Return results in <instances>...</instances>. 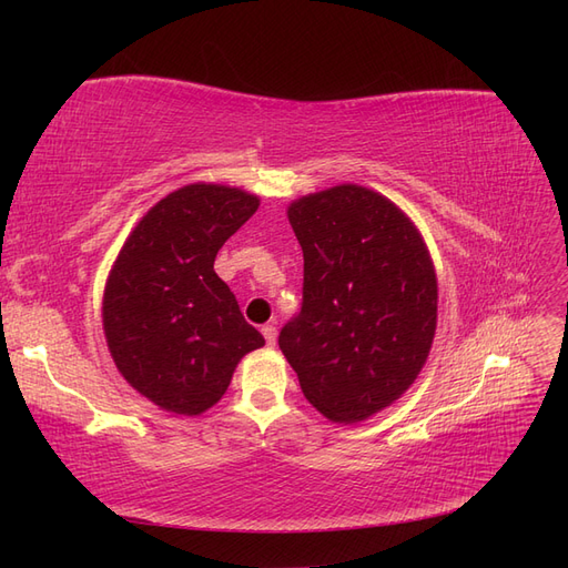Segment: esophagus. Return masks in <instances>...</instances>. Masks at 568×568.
I'll use <instances>...</instances> for the list:
<instances>
[{
	"instance_id": "34e87169",
	"label": "esophagus",
	"mask_w": 568,
	"mask_h": 568,
	"mask_svg": "<svg viewBox=\"0 0 568 568\" xmlns=\"http://www.w3.org/2000/svg\"><path fill=\"white\" fill-rule=\"evenodd\" d=\"M261 332H263V336L267 341V346H274V341H277V329H274V324H265Z\"/></svg>"
}]
</instances>
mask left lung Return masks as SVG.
I'll use <instances>...</instances> for the list:
<instances>
[{
  "mask_svg": "<svg viewBox=\"0 0 568 568\" xmlns=\"http://www.w3.org/2000/svg\"><path fill=\"white\" fill-rule=\"evenodd\" d=\"M286 215L303 248V307L280 348L326 419L365 422L403 398L432 353V253L403 209L359 184L305 194Z\"/></svg>",
  "mask_w": 568,
  "mask_h": 568,
  "instance_id": "8db88e82",
  "label": "left lung"
}]
</instances>
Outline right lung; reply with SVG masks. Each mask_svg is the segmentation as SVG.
Segmentation results:
<instances>
[{
	"label": "right lung",
	"mask_w": 568,
	"mask_h": 568,
	"mask_svg": "<svg viewBox=\"0 0 568 568\" xmlns=\"http://www.w3.org/2000/svg\"><path fill=\"white\" fill-rule=\"evenodd\" d=\"M261 199L194 182L142 215L118 251L101 301L106 346L123 379L184 417L225 395L242 357L265 346L213 265Z\"/></svg>",
	"instance_id": "add662e5"
}]
</instances>
